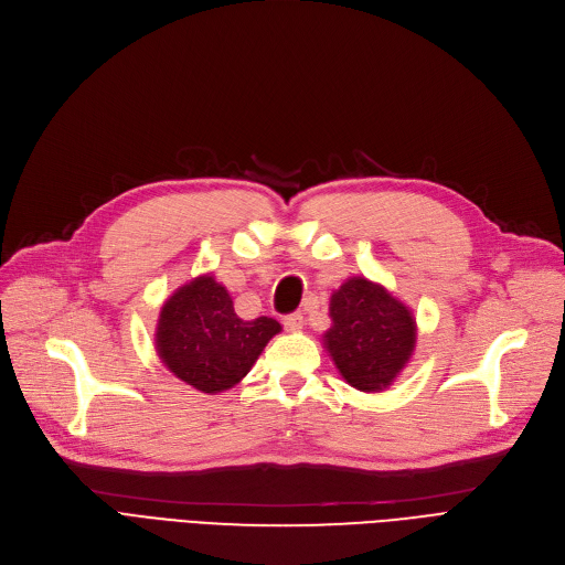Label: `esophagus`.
Segmentation results:
<instances>
[{"label":"esophagus","mask_w":565,"mask_h":565,"mask_svg":"<svg viewBox=\"0 0 565 565\" xmlns=\"http://www.w3.org/2000/svg\"><path fill=\"white\" fill-rule=\"evenodd\" d=\"M302 326H305L302 311H292V313L284 316V328L286 330H302Z\"/></svg>","instance_id":"1"}]
</instances>
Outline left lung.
I'll use <instances>...</instances> for the list:
<instances>
[{
    "label": "left lung",
    "instance_id": "1",
    "mask_svg": "<svg viewBox=\"0 0 565 565\" xmlns=\"http://www.w3.org/2000/svg\"><path fill=\"white\" fill-rule=\"evenodd\" d=\"M330 316L326 347L341 376L362 392L387 387L415 347L411 311L385 288L353 277L332 296Z\"/></svg>",
    "mask_w": 565,
    "mask_h": 565
}]
</instances>
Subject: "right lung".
Listing matches in <instances>:
<instances>
[{"mask_svg":"<svg viewBox=\"0 0 565 565\" xmlns=\"http://www.w3.org/2000/svg\"><path fill=\"white\" fill-rule=\"evenodd\" d=\"M279 330L267 316L242 321L228 290L214 277H199L163 305L157 349L178 379L214 395L247 376Z\"/></svg>","mask_w":565,"mask_h":565,"instance_id":"1","label":"right lung"}]
</instances>
